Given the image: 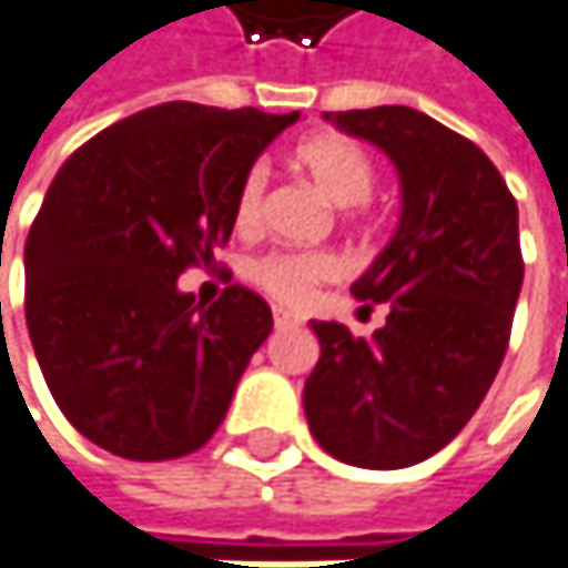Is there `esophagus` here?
<instances>
[{
	"mask_svg": "<svg viewBox=\"0 0 568 568\" xmlns=\"http://www.w3.org/2000/svg\"><path fill=\"white\" fill-rule=\"evenodd\" d=\"M294 324H297V317H294V314H287V311L274 307V327H277V331H284V327H294Z\"/></svg>",
	"mask_w": 568,
	"mask_h": 568,
	"instance_id": "1",
	"label": "esophagus"
}]
</instances>
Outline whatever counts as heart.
Listing matches in <instances>:
<instances>
[{
  "label": "heart",
  "instance_id": "1",
  "mask_svg": "<svg viewBox=\"0 0 568 568\" xmlns=\"http://www.w3.org/2000/svg\"><path fill=\"white\" fill-rule=\"evenodd\" d=\"M294 161L311 174V181L334 201V204H361L371 197L377 171L371 154L347 135H311L297 144ZM267 191V164L254 161L237 187L234 197V221L237 227H254L264 207ZM341 274V261L324 251H274L257 261H251L247 277L257 284L267 297H274L284 307H304L314 301V294L331 284Z\"/></svg>",
  "mask_w": 568,
  "mask_h": 568
}]
</instances>
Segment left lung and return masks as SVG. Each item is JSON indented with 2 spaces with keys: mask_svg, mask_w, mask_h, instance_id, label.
<instances>
[{
  "mask_svg": "<svg viewBox=\"0 0 568 568\" xmlns=\"http://www.w3.org/2000/svg\"><path fill=\"white\" fill-rule=\"evenodd\" d=\"M324 119L390 154L404 211L351 287L357 301L387 304V324L371 341L337 321L311 324L321 361L304 384V414L341 463L404 469L469 424L506 357L523 287L519 211L483 148L417 109Z\"/></svg>",
  "mask_w": 568,
  "mask_h": 568,
  "instance_id": "1",
  "label": "left lung"
}]
</instances>
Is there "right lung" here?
<instances>
[{
    "instance_id": "1",
    "label": "right lung",
    "mask_w": 568,
    "mask_h": 568,
    "mask_svg": "<svg viewBox=\"0 0 568 568\" xmlns=\"http://www.w3.org/2000/svg\"><path fill=\"white\" fill-rule=\"evenodd\" d=\"M297 119L164 102L59 168L26 241V324L59 410L95 446L158 463L221 426L274 317L241 284L197 304L178 277L214 264L244 171Z\"/></svg>"
}]
</instances>
